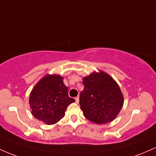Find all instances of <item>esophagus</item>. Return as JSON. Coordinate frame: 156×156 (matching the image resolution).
Masks as SVG:
<instances>
[{
	"mask_svg": "<svg viewBox=\"0 0 156 156\" xmlns=\"http://www.w3.org/2000/svg\"><path fill=\"white\" fill-rule=\"evenodd\" d=\"M75 102H76L77 104L79 103V97H76V98H75Z\"/></svg>",
	"mask_w": 156,
	"mask_h": 156,
	"instance_id": "obj_1",
	"label": "esophagus"
}]
</instances>
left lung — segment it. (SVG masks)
Here are the masks:
<instances>
[{"instance_id":"8db88e82","label":"left lung","mask_w":156,"mask_h":156,"mask_svg":"<svg viewBox=\"0 0 156 156\" xmlns=\"http://www.w3.org/2000/svg\"><path fill=\"white\" fill-rule=\"evenodd\" d=\"M83 84L80 106L84 117L96 124L115 119L124 105V95L117 82L108 73L99 70L83 77Z\"/></svg>"}]
</instances>
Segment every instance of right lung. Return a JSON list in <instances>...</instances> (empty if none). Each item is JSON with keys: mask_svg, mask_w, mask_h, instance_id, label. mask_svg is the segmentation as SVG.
<instances>
[{"mask_svg": "<svg viewBox=\"0 0 156 156\" xmlns=\"http://www.w3.org/2000/svg\"><path fill=\"white\" fill-rule=\"evenodd\" d=\"M63 79L60 75H44L30 92L29 104L32 115L48 125L63 119L68 106L75 102L69 97Z\"/></svg>", "mask_w": 156, "mask_h": 156, "instance_id": "1", "label": "right lung"}]
</instances>
